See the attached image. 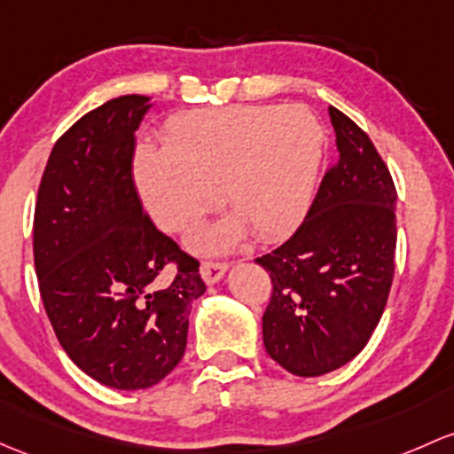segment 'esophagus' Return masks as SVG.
<instances>
[{
    "label": "esophagus",
    "instance_id": "obj_1",
    "mask_svg": "<svg viewBox=\"0 0 454 454\" xmlns=\"http://www.w3.org/2000/svg\"><path fill=\"white\" fill-rule=\"evenodd\" d=\"M226 270L228 265L217 263V261H202V265H200V274H202L204 283L207 285L219 283V280L223 278V274H226Z\"/></svg>",
    "mask_w": 454,
    "mask_h": 454
}]
</instances>
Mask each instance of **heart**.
<instances>
[{"label":"heart","instance_id":"heart-1","mask_svg":"<svg viewBox=\"0 0 454 454\" xmlns=\"http://www.w3.org/2000/svg\"><path fill=\"white\" fill-rule=\"evenodd\" d=\"M324 130L307 108L237 104L171 117L163 147L143 145L135 184L156 223L184 232L219 200L232 215L193 237L200 252H222L254 232L291 235L313 202Z\"/></svg>","mask_w":454,"mask_h":454}]
</instances>
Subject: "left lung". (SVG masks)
I'll return each instance as SVG.
<instances>
[{"instance_id":"left-lung-1","label":"left lung","mask_w":454,"mask_h":454,"mask_svg":"<svg viewBox=\"0 0 454 454\" xmlns=\"http://www.w3.org/2000/svg\"><path fill=\"white\" fill-rule=\"evenodd\" d=\"M337 160L302 226L256 263L270 271L263 343L295 376L355 359L379 326L394 280L395 187L370 137L328 108Z\"/></svg>"}]
</instances>
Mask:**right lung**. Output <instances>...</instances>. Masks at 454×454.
Returning a JSON list of instances; mask_svg holds the SVG:
<instances>
[{"label": "right lung", "mask_w": 454, "mask_h": 454, "mask_svg": "<svg viewBox=\"0 0 454 454\" xmlns=\"http://www.w3.org/2000/svg\"><path fill=\"white\" fill-rule=\"evenodd\" d=\"M154 106L121 95L56 141L35 208V267L60 346L113 389H147L180 364L200 263L143 211L132 178L137 128ZM176 265L163 286L158 274Z\"/></svg>", "instance_id": "right-lung-1"}]
</instances>
